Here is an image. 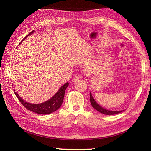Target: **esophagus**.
Returning <instances> with one entry per match:
<instances>
[{"label": "esophagus", "mask_w": 151, "mask_h": 151, "mask_svg": "<svg viewBox=\"0 0 151 151\" xmlns=\"http://www.w3.org/2000/svg\"><path fill=\"white\" fill-rule=\"evenodd\" d=\"M81 79V77L79 75H75L74 77H73V80L74 81H79Z\"/></svg>", "instance_id": "esophagus-1"}]
</instances>
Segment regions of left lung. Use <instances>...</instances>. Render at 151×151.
Instances as JSON below:
<instances>
[{"label": "left lung", "instance_id": "obj_1", "mask_svg": "<svg viewBox=\"0 0 151 151\" xmlns=\"http://www.w3.org/2000/svg\"><path fill=\"white\" fill-rule=\"evenodd\" d=\"M90 102L92 106L99 112L101 113L104 114V115H115V114H118L119 113H121L124 110H121V111H111V110H108V109H105L103 108L102 106H100V105L95 101V99L93 97L92 94L90 92Z\"/></svg>", "mask_w": 151, "mask_h": 151}]
</instances>
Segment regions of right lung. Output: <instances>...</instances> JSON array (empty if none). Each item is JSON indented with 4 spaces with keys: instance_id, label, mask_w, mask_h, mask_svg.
I'll use <instances>...</instances> for the list:
<instances>
[{
    "instance_id": "1",
    "label": "right lung",
    "mask_w": 151,
    "mask_h": 151,
    "mask_svg": "<svg viewBox=\"0 0 151 151\" xmlns=\"http://www.w3.org/2000/svg\"><path fill=\"white\" fill-rule=\"evenodd\" d=\"M34 32V31H31L30 33H29L23 39V40L26 39V37H28V36H29L32 33H33ZM22 41L21 43L22 42ZM68 86V83L63 84L62 86H61V88L58 89L57 93L55 94L53 97H52L47 101H45L42 103L39 104H33L25 101L24 99H22L21 97H20L18 95V94L16 92H15L14 89V93L16 96V97L19 100L21 103L27 109L36 113L41 114V115H47V114H50L55 111L61 106V105L63 103V98H64L65 90Z\"/></svg>"
}]
</instances>
